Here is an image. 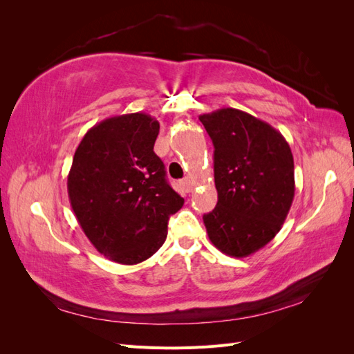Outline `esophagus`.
<instances>
[{
    "label": "esophagus",
    "mask_w": 354,
    "mask_h": 354,
    "mask_svg": "<svg viewBox=\"0 0 354 354\" xmlns=\"http://www.w3.org/2000/svg\"><path fill=\"white\" fill-rule=\"evenodd\" d=\"M181 186H183V189L187 192H192V181H190V178L189 177H186L183 181H181Z\"/></svg>",
    "instance_id": "esophagus-1"
}]
</instances>
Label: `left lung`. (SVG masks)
<instances>
[{
    "label": "left lung",
    "mask_w": 354,
    "mask_h": 354,
    "mask_svg": "<svg viewBox=\"0 0 354 354\" xmlns=\"http://www.w3.org/2000/svg\"><path fill=\"white\" fill-rule=\"evenodd\" d=\"M214 145L217 205L203 214L209 241L230 257H248L269 243L292 205L294 158L272 125L239 109L203 113Z\"/></svg>",
    "instance_id": "8db88e82"
}]
</instances>
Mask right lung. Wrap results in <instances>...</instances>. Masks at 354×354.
Segmentation results:
<instances>
[{
    "label": "right lung",
    "mask_w": 354,
    "mask_h": 354,
    "mask_svg": "<svg viewBox=\"0 0 354 354\" xmlns=\"http://www.w3.org/2000/svg\"><path fill=\"white\" fill-rule=\"evenodd\" d=\"M158 134L151 115L112 116L90 128L73 155L71 207L94 248L115 263L152 257L167 239L169 216L185 203L153 152Z\"/></svg>",
    "instance_id": "obj_1"
}]
</instances>
